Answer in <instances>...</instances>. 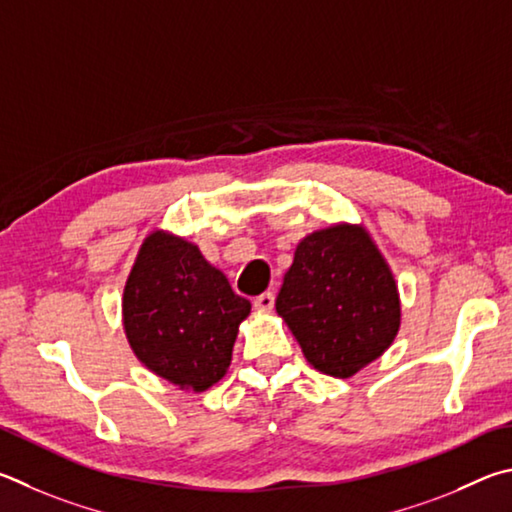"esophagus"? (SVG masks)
I'll return each instance as SVG.
<instances>
[{"instance_id": "1", "label": "esophagus", "mask_w": 512, "mask_h": 512, "mask_svg": "<svg viewBox=\"0 0 512 512\" xmlns=\"http://www.w3.org/2000/svg\"><path fill=\"white\" fill-rule=\"evenodd\" d=\"M254 308H256V310H263V312L272 310V308H274V294H272V292L258 294V297L254 299Z\"/></svg>"}]
</instances>
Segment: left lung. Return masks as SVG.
<instances>
[{
  "instance_id": "1",
  "label": "left lung",
  "mask_w": 512,
  "mask_h": 512,
  "mask_svg": "<svg viewBox=\"0 0 512 512\" xmlns=\"http://www.w3.org/2000/svg\"><path fill=\"white\" fill-rule=\"evenodd\" d=\"M276 312L306 360L351 378L391 346L400 328L398 285L362 227L337 224L303 238L276 297Z\"/></svg>"
}]
</instances>
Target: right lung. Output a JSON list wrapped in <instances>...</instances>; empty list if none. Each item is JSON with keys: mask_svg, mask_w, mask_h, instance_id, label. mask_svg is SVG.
Masks as SVG:
<instances>
[{"mask_svg": "<svg viewBox=\"0 0 512 512\" xmlns=\"http://www.w3.org/2000/svg\"><path fill=\"white\" fill-rule=\"evenodd\" d=\"M251 303L238 297L193 242L150 233L123 292V324L134 355L186 391L213 387L231 364L238 324Z\"/></svg>", "mask_w": 512, "mask_h": 512, "instance_id": "obj_1", "label": "right lung"}]
</instances>
